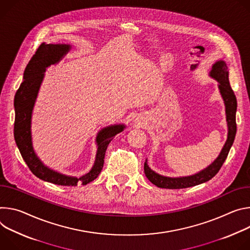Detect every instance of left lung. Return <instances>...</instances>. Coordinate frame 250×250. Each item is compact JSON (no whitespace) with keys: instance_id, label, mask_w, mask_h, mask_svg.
Masks as SVG:
<instances>
[{"instance_id":"left-lung-1","label":"left lung","mask_w":250,"mask_h":250,"mask_svg":"<svg viewBox=\"0 0 250 250\" xmlns=\"http://www.w3.org/2000/svg\"><path fill=\"white\" fill-rule=\"evenodd\" d=\"M209 75L218 81V88L226 103V111H227V120L229 126V136L228 140L221 150L217 159L209 165L204 171L190 176V177H183V178H168L161 175H158L154 171H152L147 164V160L144 164V172L148 180L154 184L155 186L163 188H185L197 186L203 183H206L212 179L220 170L221 166L224 165L226 159L228 158L229 152L233 144L235 134H236V121H235V113H236V97L234 95L233 90L230 87L229 80V71L228 66L225 62L219 61L216 62L210 70Z\"/></svg>"}]
</instances>
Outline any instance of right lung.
Wrapping results in <instances>:
<instances>
[{"label":"right lung","mask_w":250,"mask_h":250,"mask_svg":"<svg viewBox=\"0 0 250 250\" xmlns=\"http://www.w3.org/2000/svg\"><path fill=\"white\" fill-rule=\"evenodd\" d=\"M69 49L70 46L68 44H46L43 42L36 50L24 69L23 80L15 95L14 136L22 159L36 177L54 185L75 187L77 184L87 185L98 177L103 168L105 153L109 143L116 134L123 131L125 126H110L99 132L96 139L98 149L93 168L88 174L80 178L64 176L49 170L37 157L31 138V116L35 100L45 68L50 64L57 63Z\"/></svg>","instance_id":"add662e5"}]
</instances>
